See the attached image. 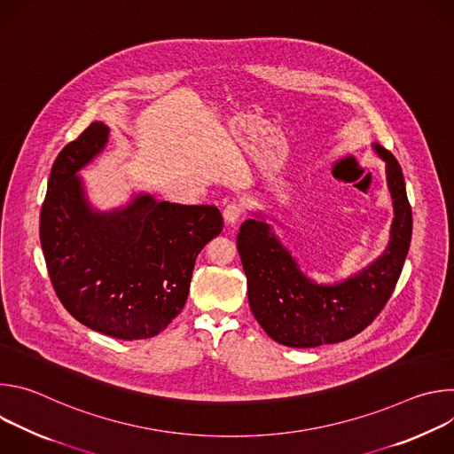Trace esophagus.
<instances>
[{"instance_id": "esophagus-1", "label": "esophagus", "mask_w": 454, "mask_h": 454, "mask_svg": "<svg viewBox=\"0 0 454 454\" xmlns=\"http://www.w3.org/2000/svg\"><path fill=\"white\" fill-rule=\"evenodd\" d=\"M244 214V205L240 201H230L224 210H223V215H224V221L228 224H235Z\"/></svg>"}]
</instances>
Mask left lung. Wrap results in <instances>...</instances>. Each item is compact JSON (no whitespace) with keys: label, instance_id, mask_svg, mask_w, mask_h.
Segmentation results:
<instances>
[{"label":"left lung","instance_id":"1","mask_svg":"<svg viewBox=\"0 0 454 454\" xmlns=\"http://www.w3.org/2000/svg\"><path fill=\"white\" fill-rule=\"evenodd\" d=\"M375 151L386 161L394 200L390 246L370 268L343 284L309 282L266 223H242L237 247L247 278L249 307L277 343L312 348L347 341L363 333L390 300L410 249L413 217L399 161L380 145Z\"/></svg>","mask_w":454,"mask_h":454}]
</instances>
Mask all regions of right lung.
I'll list each match as a JSON object with an SVG mask.
<instances>
[{
  "label": "right lung",
  "mask_w": 454,
  "mask_h": 454,
  "mask_svg": "<svg viewBox=\"0 0 454 454\" xmlns=\"http://www.w3.org/2000/svg\"><path fill=\"white\" fill-rule=\"evenodd\" d=\"M107 142L93 121L53 161L39 235L57 298L77 321L116 340L158 336L181 312L193 264L223 231L214 205L140 196L121 212L90 210L75 176Z\"/></svg>",
  "instance_id": "1"
}]
</instances>
